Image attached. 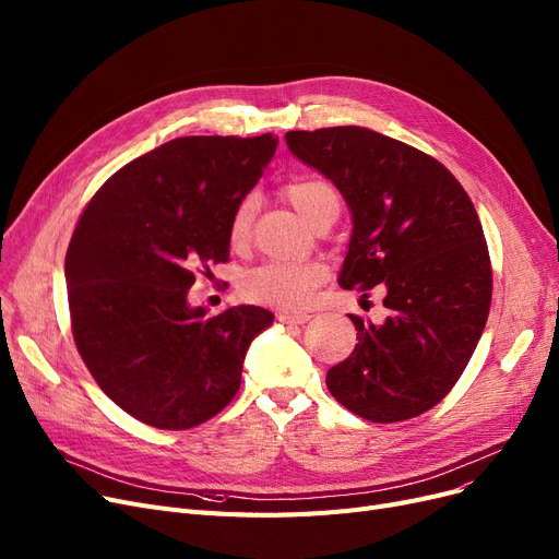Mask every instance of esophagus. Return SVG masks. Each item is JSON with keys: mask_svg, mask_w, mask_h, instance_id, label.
<instances>
[{"mask_svg": "<svg viewBox=\"0 0 559 559\" xmlns=\"http://www.w3.org/2000/svg\"><path fill=\"white\" fill-rule=\"evenodd\" d=\"M276 320L283 324H306L310 320L308 312H278Z\"/></svg>", "mask_w": 559, "mask_h": 559, "instance_id": "obj_1", "label": "esophagus"}]
</instances>
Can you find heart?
I'll return each mask as SVG.
<instances>
[{
    "mask_svg": "<svg viewBox=\"0 0 559 559\" xmlns=\"http://www.w3.org/2000/svg\"><path fill=\"white\" fill-rule=\"evenodd\" d=\"M285 197L304 219L314 226L324 214L340 212V197L331 182L322 178H297L285 185ZM258 201L245 197L233 210L228 239L233 247L247 245L251 235ZM326 278V266L320 262H264L253 266L239 281V289L249 301L297 310L310 304L314 287Z\"/></svg>",
    "mask_w": 559,
    "mask_h": 559,
    "instance_id": "1",
    "label": "heart"
}]
</instances>
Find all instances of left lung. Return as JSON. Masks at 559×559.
<instances>
[{
	"label": "left lung",
	"instance_id": "1",
	"mask_svg": "<svg viewBox=\"0 0 559 559\" xmlns=\"http://www.w3.org/2000/svg\"><path fill=\"white\" fill-rule=\"evenodd\" d=\"M352 210L345 289L381 285L383 324L349 314L358 345L326 374L331 395L372 423H402L439 404L466 370L491 308V260L479 216L448 168L358 126L287 132Z\"/></svg>",
	"mask_w": 559,
	"mask_h": 559
}]
</instances>
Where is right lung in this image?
Instances as JSON below:
<instances>
[{"label": "right lung", "mask_w": 559, "mask_h": 559, "mask_svg": "<svg viewBox=\"0 0 559 559\" xmlns=\"http://www.w3.org/2000/svg\"><path fill=\"white\" fill-rule=\"evenodd\" d=\"M278 139L180 136L95 191L66 253L70 324L105 395L157 429L197 427L237 395L260 306L207 314L187 301L197 272L226 262L237 203Z\"/></svg>", "instance_id": "add662e5"}]
</instances>
